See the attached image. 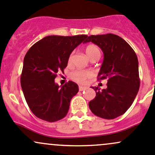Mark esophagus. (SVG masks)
<instances>
[{
	"label": "esophagus",
	"instance_id": "34e87169",
	"mask_svg": "<svg viewBox=\"0 0 155 155\" xmlns=\"http://www.w3.org/2000/svg\"><path fill=\"white\" fill-rule=\"evenodd\" d=\"M87 88V87H84V86H79V91H84V90H85V89Z\"/></svg>",
	"mask_w": 155,
	"mask_h": 155
}]
</instances>
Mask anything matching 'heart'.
<instances>
[{"label":"heart","instance_id":"obj_1","mask_svg":"<svg viewBox=\"0 0 155 155\" xmlns=\"http://www.w3.org/2000/svg\"><path fill=\"white\" fill-rule=\"evenodd\" d=\"M84 50H85V53L87 57L90 59L97 58V57H100V50H99L98 47L96 46L95 45H88L87 46H86ZM71 60H72V54L70 55L69 58H68V62L71 63ZM89 76H90V73L87 72V71H80V70L73 71L71 74V79L79 83L85 82V80Z\"/></svg>","mask_w":155,"mask_h":155}]
</instances>
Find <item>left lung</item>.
I'll use <instances>...</instances> for the list:
<instances>
[{"label":"left lung","mask_w":155,"mask_h":155,"mask_svg":"<svg viewBox=\"0 0 155 155\" xmlns=\"http://www.w3.org/2000/svg\"><path fill=\"white\" fill-rule=\"evenodd\" d=\"M90 41L99 47L104 54L98 79L108 80L105 89L91 87L96 97L90 101L89 107L96 116L113 120L131 107L139 91L137 57L131 47L117 35H91L84 43Z\"/></svg>","instance_id":"8db88e82"}]
</instances>
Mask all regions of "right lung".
I'll return each mask as SVG.
<instances>
[{
    "label": "right lung",
    "instance_id": "1",
    "mask_svg": "<svg viewBox=\"0 0 155 155\" xmlns=\"http://www.w3.org/2000/svg\"><path fill=\"white\" fill-rule=\"evenodd\" d=\"M87 38L86 35H49L27 51L21 84L27 105L38 118L52 123L67 115L79 86L72 81L59 86L55 79L58 71L63 72L67 67L73 50Z\"/></svg>",
    "mask_w": 155,
    "mask_h": 155
}]
</instances>
